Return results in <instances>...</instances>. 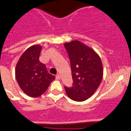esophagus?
Segmentation results:
<instances>
[{
    "instance_id": "1",
    "label": "esophagus",
    "mask_w": 131,
    "mask_h": 131,
    "mask_svg": "<svg viewBox=\"0 0 131 131\" xmlns=\"http://www.w3.org/2000/svg\"><path fill=\"white\" fill-rule=\"evenodd\" d=\"M56 79H60L61 76H60L59 74H57V75H56Z\"/></svg>"
}]
</instances>
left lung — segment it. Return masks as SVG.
<instances>
[{"instance_id": "left-lung-1", "label": "left lung", "mask_w": 131, "mask_h": 131, "mask_svg": "<svg viewBox=\"0 0 131 131\" xmlns=\"http://www.w3.org/2000/svg\"><path fill=\"white\" fill-rule=\"evenodd\" d=\"M71 64L73 84L64 86L67 96L75 101H83L94 94L103 78V69L100 56L79 41L64 44Z\"/></svg>"}]
</instances>
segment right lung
I'll return each mask as SVG.
<instances>
[{
  "label": "right lung",
  "mask_w": 131,
  "mask_h": 131,
  "mask_svg": "<svg viewBox=\"0 0 131 131\" xmlns=\"http://www.w3.org/2000/svg\"><path fill=\"white\" fill-rule=\"evenodd\" d=\"M41 46L34 45L20 56L15 68L17 81L26 94L32 97L41 96L56 77L48 72L39 61Z\"/></svg>",
  "instance_id": "right-lung-1"
}]
</instances>
